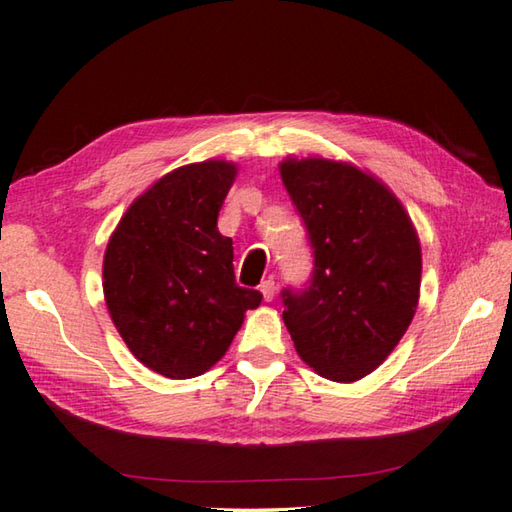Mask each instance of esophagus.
Here are the masks:
<instances>
[{
  "label": "esophagus",
  "mask_w": 512,
  "mask_h": 512,
  "mask_svg": "<svg viewBox=\"0 0 512 512\" xmlns=\"http://www.w3.org/2000/svg\"><path fill=\"white\" fill-rule=\"evenodd\" d=\"M261 294H263L265 301H272L276 297V283H274V279H265L261 283Z\"/></svg>",
  "instance_id": "obj_1"
}]
</instances>
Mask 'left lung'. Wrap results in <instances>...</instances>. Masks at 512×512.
Listing matches in <instances>:
<instances>
[{
    "label": "left lung",
    "mask_w": 512,
    "mask_h": 512,
    "mask_svg": "<svg viewBox=\"0 0 512 512\" xmlns=\"http://www.w3.org/2000/svg\"><path fill=\"white\" fill-rule=\"evenodd\" d=\"M279 170L315 254L308 288L283 292V321L310 369L333 382L362 380L416 315V227L382 179L348 161L288 157Z\"/></svg>",
    "instance_id": "left-lung-1"
}]
</instances>
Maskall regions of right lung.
I'll use <instances>...</instances> for the list:
<instances>
[{"label":"right lung","mask_w":512,"mask_h":512,"mask_svg":"<svg viewBox=\"0 0 512 512\" xmlns=\"http://www.w3.org/2000/svg\"><path fill=\"white\" fill-rule=\"evenodd\" d=\"M238 175L224 159L179 166L134 200L103 258L107 312L137 360L188 380L222 360L263 294L240 288L218 213Z\"/></svg>","instance_id":"obj_1"}]
</instances>
